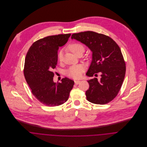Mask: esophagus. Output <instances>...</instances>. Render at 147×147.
<instances>
[{
    "label": "esophagus",
    "instance_id": "obj_1",
    "mask_svg": "<svg viewBox=\"0 0 147 147\" xmlns=\"http://www.w3.org/2000/svg\"><path fill=\"white\" fill-rule=\"evenodd\" d=\"M74 82H75V84H79L81 82V81H80V80H74Z\"/></svg>",
    "mask_w": 147,
    "mask_h": 147
}]
</instances>
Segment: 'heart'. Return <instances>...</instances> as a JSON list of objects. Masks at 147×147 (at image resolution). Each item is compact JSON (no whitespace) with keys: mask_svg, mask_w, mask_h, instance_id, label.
I'll return each mask as SVG.
<instances>
[{"mask_svg":"<svg viewBox=\"0 0 147 147\" xmlns=\"http://www.w3.org/2000/svg\"><path fill=\"white\" fill-rule=\"evenodd\" d=\"M68 49L75 55H76L80 52H84V46L79 43H73L68 46ZM58 58L59 62H61L63 58V54L60 51L58 55ZM84 68L83 65H77L71 67L67 71V75L72 78L78 79L80 78L84 71Z\"/></svg>","mask_w":147,"mask_h":147,"instance_id":"heart-1","label":"heart"}]
</instances>
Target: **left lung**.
Listing matches in <instances>:
<instances>
[{
    "mask_svg": "<svg viewBox=\"0 0 147 147\" xmlns=\"http://www.w3.org/2000/svg\"><path fill=\"white\" fill-rule=\"evenodd\" d=\"M71 39L82 42L92 52L86 75L92 77L101 73L100 80L97 78L88 80L87 100L95 104H107L118 94L126 74V64L119 46L110 37L92 31L74 33Z\"/></svg>",
    "mask_w": 147,
    "mask_h": 147,
    "instance_id": "obj_1",
    "label": "left lung"
}]
</instances>
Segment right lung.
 <instances>
[{
  "mask_svg": "<svg viewBox=\"0 0 147 147\" xmlns=\"http://www.w3.org/2000/svg\"><path fill=\"white\" fill-rule=\"evenodd\" d=\"M71 34L50 36L40 39L29 48L25 58L24 74L34 96L43 105L57 106L65 102L74 82L67 78L54 83L53 70L58 62V51Z\"/></svg>",
  "mask_w": 147,
  "mask_h": 147,
  "instance_id": "right-lung-1",
  "label": "right lung"
}]
</instances>
